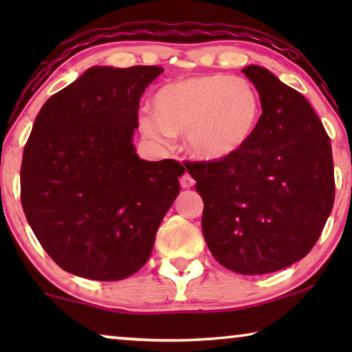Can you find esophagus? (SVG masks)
Instances as JSON below:
<instances>
[{
	"label": "esophagus",
	"mask_w": 352,
	"mask_h": 352,
	"mask_svg": "<svg viewBox=\"0 0 352 352\" xmlns=\"http://www.w3.org/2000/svg\"><path fill=\"white\" fill-rule=\"evenodd\" d=\"M195 184V181H194V177H192L189 173H186L184 176L181 177V186H182V189H190L192 186Z\"/></svg>",
	"instance_id": "34e87169"
}]
</instances>
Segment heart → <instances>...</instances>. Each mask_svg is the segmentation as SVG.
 <instances>
[{"label":"heart","instance_id":"heart-1","mask_svg":"<svg viewBox=\"0 0 352 352\" xmlns=\"http://www.w3.org/2000/svg\"><path fill=\"white\" fill-rule=\"evenodd\" d=\"M155 113L139 115V128L151 141L168 146L184 136L189 153L201 162H224L248 146L261 123L256 89L242 78L199 75L163 86Z\"/></svg>","mask_w":352,"mask_h":352}]
</instances>
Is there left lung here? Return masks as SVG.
Here are the masks:
<instances>
[{
    "label": "left lung",
    "instance_id": "obj_1",
    "mask_svg": "<svg viewBox=\"0 0 352 352\" xmlns=\"http://www.w3.org/2000/svg\"><path fill=\"white\" fill-rule=\"evenodd\" d=\"M261 100L248 146L224 162L186 165L204 200L216 261L243 276L280 271L311 252L335 200L330 139L302 94L259 65L242 70Z\"/></svg>",
    "mask_w": 352,
    "mask_h": 352
}]
</instances>
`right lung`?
Here are the masks:
<instances>
[{"label":"right lung","mask_w":352,"mask_h":352,"mask_svg":"<svg viewBox=\"0 0 352 352\" xmlns=\"http://www.w3.org/2000/svg\"><path fill=\"white\" fill-rule=\"evenodd\" d=\"M160 67L94 65L51 96L23 148L21 200L57 266L122 280L151 256L186 168L147 162L133 144L139 99Z\"/></svg>","instance_id":"obj_1"}]
</instances>
